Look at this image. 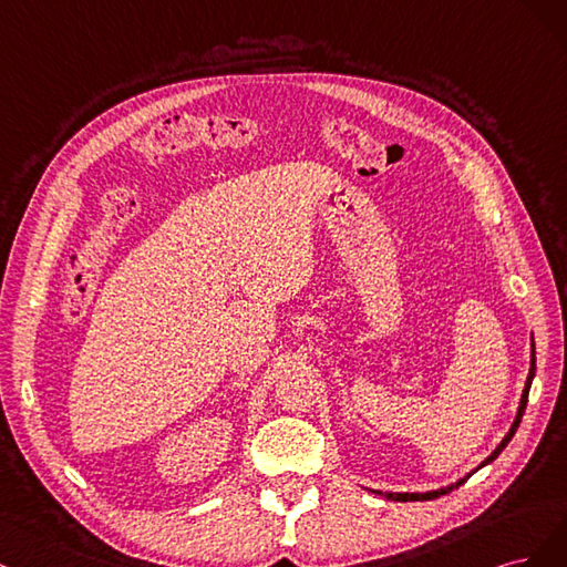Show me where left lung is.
I'll list each match as a JSON object with an SVG mask.
<instances>
[{"label": "left lung", "mask_w": 567, "mask_h": 567, "mask_svg": "<svg viewBox=\"0 0 567 567\" xmlns=\"http://www.w3.org/2000/svg\"><path fill=\"white\" fill-rule=\"evenodd\" d=\"M533 377H535V353H533V362H529V374H527V381H525V391H523V398H520V408H518V416H516V422H514V426H511V431L506 433L504 441L499 443V447H497L495 452H492V454L487 456V460H485L481 466L489 464L492 460H497L499 452H502V450L508 445L511 437H514V433H516V429H518V424H520V419H523L525 405H527V393H529V383H533ZM481 466H478V468H481ZM466 478H468V476H466ZM466 478H462L460 483H454V485H450V487H443V489H435V492H422V495H419V492H412V495H410V492H386V495H383V497H386V499H393V502H426V499H437V497H441V495H447L450 489H454V487L464 485V481H466Z\"/></svg>", "instance_id": "8db88e82"}]
</instances>
